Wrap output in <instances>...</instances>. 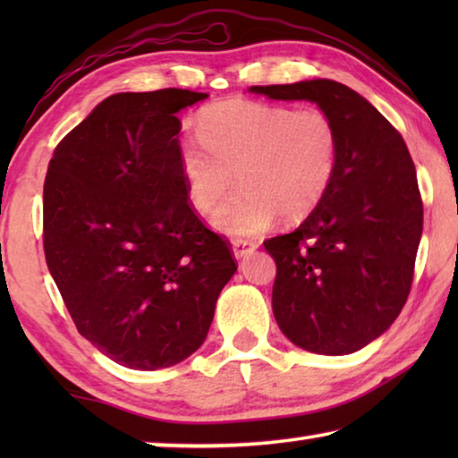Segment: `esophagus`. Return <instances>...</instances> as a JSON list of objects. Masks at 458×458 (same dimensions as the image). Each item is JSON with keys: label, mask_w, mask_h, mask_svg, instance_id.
Here are the masks:
<instances>
[{"label": "esophagus", "mask_w": 458, "mask_h": 458, "mask_svg": "<svg viewBox=\"0 0 458 458\" xmlns=\"http://www.w3.org/2000/svg\"><path fill=\"white\" fill-rule=\"evenodd\" d=\"M257 246H259V244L254 242V240H246V238L232 240V250H234V257H236V259L246 257V254L252 252Z\"/></svg>", "instance_id": "esophagus-1"}]
</instances>
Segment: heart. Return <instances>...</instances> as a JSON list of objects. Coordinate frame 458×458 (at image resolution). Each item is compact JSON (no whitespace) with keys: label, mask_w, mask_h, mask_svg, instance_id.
<instances>
[{"label":"heart","mask_w":458,"mask_h":458,"mask_svg":"<svg viewBox=\"0 0 458 458\" xmlns=\"http://www.w3.org/2000/svg\"><path fill=\"white\" fill-rule=\"evenodd\" d=\"M196 137L182 143L180 169L191 206L216 214L230 236L259 234L281 214L299 222L317 210L339 169L337 123L321 108H293L228 98L206 106Z\"/></svg>","instance_id":"heart-1"}]
</instances>
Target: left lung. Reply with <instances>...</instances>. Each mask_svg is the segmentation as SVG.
Instances as JSON below:
<instances>
[{
  "mask_svg": "<svg viewBox=\"0 0 458 458\" xmlns=\"http://www.w3.org/2000/svg\"><path fill=\"white\" fill-rule=\"evenodd\" d=\"M250 90L311 100L337 123L329 193L265 248L276 262L273 313L284 335L313 353L358 352L396 321L412 289L422 236L414 161L396 127L345 84L317 79Z\"/></svg>",
  "mask_w": 458,
  "mask_h": 458,
  "instance_id": "1",
  "label": "left lung"
}]
</instances>
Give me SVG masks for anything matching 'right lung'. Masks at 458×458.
<instances>
[{
	"label": "right lung",
	"mask_w": 458,
	"mask_h": 458,
	"mask_svg": "<svg viewBox=\"0 0 458 458\" xmlns=\"http://www.w3.org/2000/svg\"><path fill=\"white\" fill-rule=\"evenodd\" d=\"M206 97L105 98L56 145L44 180V254L62 301L81 335L131 369L190 358L238 268L180 169L175 113Z\"/></svg>",
	"instance_id": "1"
}]
</instances>
